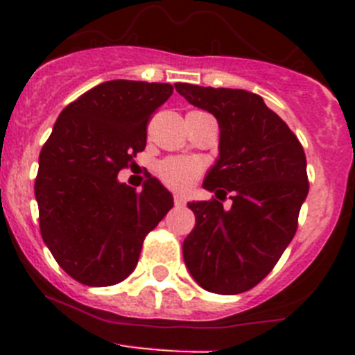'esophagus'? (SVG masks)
<instances>
[{"label":"esophagus","instance_id":"34e87169","mask_svg":"<svg viewBox=\"0 0 355 355\" xmlns=\"http://www.w3.org/2000/svg\"><path fill=\"white\" fill-rule=\"evenodd\" d=\"M174 205L175 206H184V205H187V200H184L183 196H180V193H175V196H174Z\"/></svg>","mask_w":355,"mask_h":355}]
</instances>
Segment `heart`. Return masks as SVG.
<instances>
[{
	"mask_svg": "<svg viewBox=\"0 0 355 355\" xmlns=\"http://www.w3.org/2000/svg\"><path fill=\"white\" fill-rule=\"evenodd\" d=\"M199 174L200 163L192 158H168L158 165L159 180L180 192L192 187Z\"/></svg>",
	"mask_w": 355,
	"mask_h": 355,
	"instance_id": "heart-1",
	"label": "heart"
}]
</instances>
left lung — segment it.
<instances>
[{
  "label": "left lung",
  "mask_w": 355,
  "mask_h": 355,
  "mask_svg": "<svg viewBox=\"0 0 355 355\" xmlns=\"http://www.w3.org/2000/svg\"><path fill=\"white\" fill-rule=\"evenodd\" d=\"M190 105L215 115L218 158L202 187L231 192L220 200H192L196 227L183 241V258L196 283L211 293L236 295L270 274L297 231L309 192L306 155L286 122L258 94L175 83ZM224 187V191H218Z\"/></svg>",
  "instance_id": "obj_1"
}]
</instances>
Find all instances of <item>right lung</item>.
<instances>
[{
	"label": "right lung",
	"mask_w": 355,
	"mask_h": 355,
	"mask_svg": "<svg viewBox=\"0 0 355 355\" xmlns=\"http://www.w3.org/2000/svg\"><path fill=\"white\" fill-rule=\"evenodd\" d=\"M172 85L112 80L65 106L39 156L40 233L78 283L112 286L139 263L144 238L174 206L156 178L135 192L117 180L147 142V122Z\"/></svg>",
	"instance_id": "obj_1"
}]
</instances>
